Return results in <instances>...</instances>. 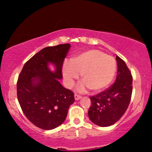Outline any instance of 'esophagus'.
Here are the masks:
<instances>
[{"instance_id": "esophagus-1", "label": "esophagus", "mask_w": 152, "mask_h": 152, "mask_svg": "<svg viewBox=\"0 0 152 152\" xmlns=\"http://www.w3.org/2000/svg\"><path fill=\"white\" fill-rule=\"evenodd\" d=\"M82 98L81 96H80V95H78V94H74V99H75L76 101H78V100Z\"/></svg>"}]
</instances>
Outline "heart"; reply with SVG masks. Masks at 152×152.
<instances>
[{"label": "heart", "mask_w": 152, "mask_h": 152, "mask_svg": "<svg viewBox=\"0 0 152 152\" xmlns=\"http://www.w3.org/2000/svg\"><path fill=\"white\" fill-rule=\"evenodd\" d=\"M116 69V61L111 56L99 50H90L74 56L71 63H64L62 73L68 88L73 86L80 75L83 82L78 86V91L84 92L88 88L92 92H98L110 85Z\"/></svg>", "instance_id": "heart-1"}]
</instances>
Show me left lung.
I'll list each match as a JSON object with an SVG mask.
<instances>
[{
    "label": "left lung",
    "mask_w": 152,
    "mask_h": 152,
    "mask_svg": "<svg viewBox=\"0 0 152 152\" xmlns=\"http://www.w3.org/2000/svg\"><path fill=\"white\" fill-rule=\"evenodd\" d=\"M117 75L111 86L93 96L88 117L91 121L101 127H108L118 121L130 103L133 78L124 61L116 56Z\"/></svg>",
    "instance_id": "obj_1"
}]
</instances>
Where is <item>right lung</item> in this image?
<instances>
[{"instance_id":"1","label":"right lung","mask_w":152,"mask_h":152,"mask_svg":"<svg viewBox=\"0 0 152 152\" xmlns=\"http://www.w3.org/2000/svg\"><path fill=\"white\" fill-rule=\"evenodd\" d=\"M70 44L46 47L29 59L17 84V99L25 116L36 127L51 130L62 124L74 102L72 91L62 86L63 62ZM52 64L55 70L51 71Z\"/></svg>"}]
</instances>
